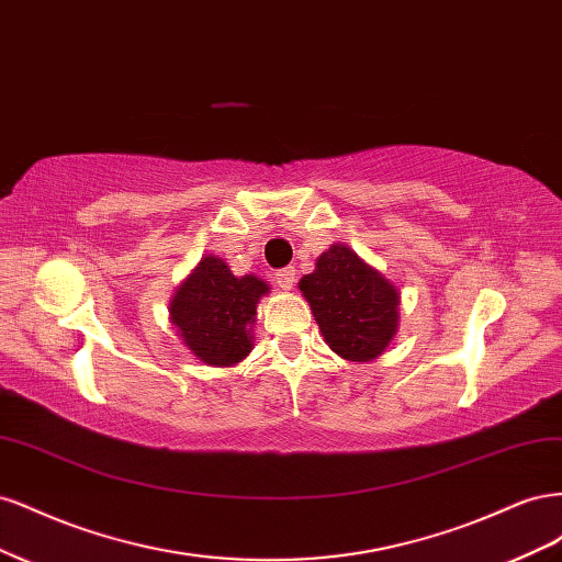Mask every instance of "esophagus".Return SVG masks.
Returning <instances> with one entry per match:
<instances>
[{
    "label": "esophagus",
    "mask_w": 562,
    "mask_h": 562,
    "mask_svg": "<svg viewBox=\"0 0 562 562\" xmlns=\"http://www.w3.org/2000/svg\"><path fill=\"white\" fill-rule=\"evenodd\" d=\"M274 281L279 288H283V291H291L293 283H295V269L293 267H285V269H279L274 274Z\"/></svg>",
    "instance_id": "1"
}]
</instances>
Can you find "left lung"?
Here are the masks:
<instances>
[{
	"label": "left lung",
	"mask_w": 562,
	"mask_h": 562,
	"mask_svg": "<svg viewBox=\"0 0 562 562\" xmlns=\"http://www.w3.org/2000/svg\"><path fill=\"white\" fill-rule=\"evenodd\" d=\"M300 291L326 345L347 361L378 359L398 330L396 285L345 244L321 252L316 269L300 279Z\"/></svg>",
	"instance_id": "left-lung-1"
}]
</instances>
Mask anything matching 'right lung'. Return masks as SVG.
Returning <instances> with one entry per match:
<instances>
[{
  "label": "right lung",
  "instance_id": "add662e5",
  "mask_svg": "<svg viewBox=\"0 0 562 562\" xmlns=\"http://www.w3.org/2000/svg\"><path fill=\"white\" fill-rule=\"evenodd\" d=\"M267 293V281L252 274L234 277L225 260L206 255L178 285L168 312L184 347L199 361L229 368L250 353L255 310Z\"/></svg>",
  "mask_w": 562,
  "mask_h": 562
}]
</instances>
